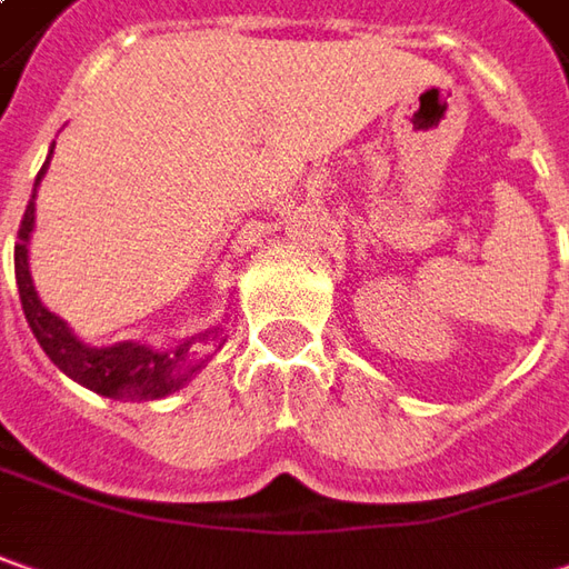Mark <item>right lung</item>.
Returning a JSON list of instances; mask_svg holds the SVG:
<instances>
[{
    "mask_svg": "<svg viewBox=\"0 0 569 569\" xmlns=\"http://www.w3.org/2000/svg\"><path fill=\"white\" fill-rule=\"evenodd\" d=\"M49 158H52V152H49ZM49 158L37 173L33 196L27 202L24 220H21V230H18V242H14L18 296H21V308H24L27 323L37 336L40 349L49 355V361L64 377H71L73 382L87 386L99 396L118 398V401H154V398L180 392L211 361V346L218 342L220 327H211V330L192 336L187 342H180L177 349L168 351H158L152 346L133 342V339L99 349V346L83 342L37 296V286H33V277H30V233H33V223H37V187L49 171Z\"/></svg>",
    "mask_w": 569,
    "mask_h": 569,
    "instance_id": "1",
    "label": "right lung"
}]
</instances>
